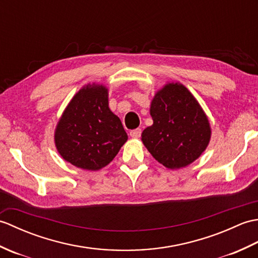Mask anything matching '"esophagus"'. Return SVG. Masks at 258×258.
Returning a JSON list of instances; mask_svg holds the SVG:
<instances>
[{"instance_id":"esophagus-1","label":"esophagus","mask_w":258,"mask_h":258,"mask_svg":"<svg viewBox=\"0 0 258 258\" xmlns=\"http://www.w3.org/2000/svg\"><path fill=\"white\" fill-rule=\"evenodd\" d=\"M141 134H142V130L141 128H135V130H132L130 132L131 138H133V139H139L140 136H141Z\"/></svg>"}]
</instances>
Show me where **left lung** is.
<instances>
[{
    "mask_svg": "<svg viewBox=\"0 0 258 258\" xmlns=\"http://www.w3.org/2000/svg\"><path fill=\"white\" fill-rule=\"evenodd\" d=\"M153 124L142 133V142L155 160L169 169L186 167L210 144V120L186 86L168 82L151 102Z\"/></svg>",
    "mask_w": 258,
    "mask_h": 258,
    "instance_id": "1",
    "label": "left lung"
}]
</instances>
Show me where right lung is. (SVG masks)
Returning a JSON list of instances; mask_svg holds the SVG:
<instances>
[{
    "instance_id": "obj_1",
    "label": "right lung",
    "mask_w": 258,
    "mask_h": 258,
    "mask_svg": "<svg viewBox=\"0 0 258 258\" xmlns=\"http://www.w3.org/2000/svg\"><path fill=\"white\" fill-rule=\"evenodd\" d=\"M127 134L108 107V89L89 83L65 107L54 132V143L63 160L86 171H98L117 155Z\"/></svg>"
}]
</instances>
